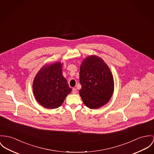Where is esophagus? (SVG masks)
Instances as JSON below:
<instances>
[{
	"mask_svg": "<svg viewBox=\"0 0 154 154\" xmlns=\"http://www.w3.org/2000/svg\"><path fill=\"white\" fill-rule=\"evenodd\" d=\"M77 89L75 88H72V93L74 94H77Z\"/></svg>",
	"mask_w": 154,
	"mask_h": 154,
	"instance_id": "obj_1",
	"label": "esophagus"
}]
</instances>
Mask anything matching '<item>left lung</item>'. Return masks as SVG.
<instances>
[{"mask_svg":"<svg viewBox=\"0 0 154 154\" xmlns=\"http://www.w3.org/2000/svg\"><path fill=\"white\" fill-rule=\"evenodd\" d=\"M80 95L84 104L98 109L106 104L113 94L114 83L108 66L101 58L88 56L83 60L80 69Z\"/></svg>","mask_w":154,"mask_h":154,"instance_id":"obj_1","label":"left lung"}]
</instances>
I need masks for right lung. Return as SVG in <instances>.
<instances>
[{
    "label": "right lung",
    "mask_w": 154,
    "mask_h": 154,
    "mask_svg": "<svg viewBox=\"0 0 154 154\" xmlns=\"http://www.w3.org/2000/svg\"><path fill=\"white\" fill-rule=\"evenodd\" d=\"M62 66L60 62L44 66L35 77L33 90L35 99L46 108L59 107L71 91L63 75Z\"/></svg>",
    "instance_id": "right-lung-1"
}]
</instances>
